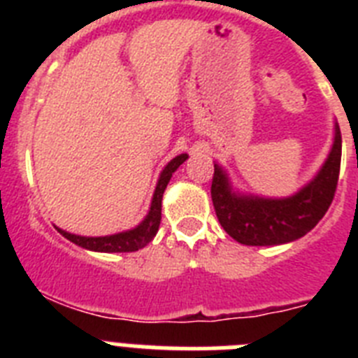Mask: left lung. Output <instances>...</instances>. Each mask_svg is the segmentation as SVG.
<instances>
[{"label": "left lung", "instance_id": "obj_1", "mask_svg": "<svg viewBox=\"0 0 358 358\" xmlns=\"http://www.w3.org/2000/svg\"><path fill=\"white\" fill-rule=\"evenodd\" d=\"M339 127L327 163L314 181L289 199L240 197L231 194L229 182L215 164L211 201L218 222L229 236L243 245H278L301 238L324 217L334 201L341 172Z\"/></svg>", "mask_w": 358, "mask_h": 358}]
</instances>
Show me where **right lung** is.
I'll list each match as a JSON object with an SVG mask.
<instances>
[{
  "label": "right lung",
  "instance_id": "1",
  "mask_svg": "<svg viewBox=\"0 0 358 358\" xmlns=\"http://www.w3.org/2000/svg\"><path fill=\"white\" fill-rule=\"evenodd\" d=\"M188 159L186 154L173 157L166 166H164L163 173L159 177V182L156 186V192H154V199H152V206L148 211L147 218L136 229L125 231V233H118V235L110 236H78L71 235L68 231H62L57 227V231L61 233L64 238H68L69 242L77 243L80 248L90 249V251H100V252H132L138 251V249L145 248L148 242H150L154 236H156L157 229H159L161 222V201H163L164 188L169 185L170 177L176 172L179 166H181L185 161Z\"/></svg>",
  "mask_w": 358,
  "mask_h": 358
}]
</instances>
